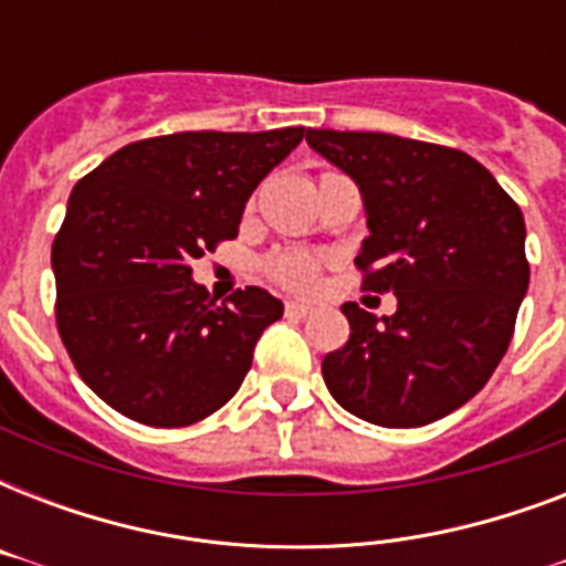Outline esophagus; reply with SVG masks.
Listing matches in <instances>:
<instances>
[{
	"instance_id": "1",
	"label": "esophagus",
	"mask_w": 566,
	"mask_h": 566,
	"mask_svg": "<svg viewBox=\"0 0 566 566\" xmlns=\"http://www.w3.org/2000/svg\"><path fill=\"white\" fill-rule=\"evenodd\" d=\"M284 314L287 317H308L311 314V305H305V302H284Z\"/></svg>"
}]
</instances>
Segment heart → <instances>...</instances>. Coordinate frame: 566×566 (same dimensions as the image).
<instances>
[{
	"mask_svg": "<svg viewBox=\"0 0 566 566\" xmlns=\"http://www.w3.org/2000/svg\"><path fill=\"white\" fill-rule=\"evenodd\" d=\"M264 273L287 291L308 293L317 287L319 261L308 252H275L264 261Z\"/></svg>",
	"mask_w": 566,
	"mask_h": 566,
	"instance_id": "1",
	"label": "heart"
}]
</instances>
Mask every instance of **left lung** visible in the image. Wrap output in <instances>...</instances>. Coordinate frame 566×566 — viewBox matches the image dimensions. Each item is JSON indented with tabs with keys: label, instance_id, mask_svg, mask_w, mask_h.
I'll return each instance as SVG.
<instances>
[{
	"label": "left lung",
	"instance_id": "1",
	"mask_svg": "<svg viewBox=\"0 0 566 566\" xmlns=\"http://www.w3.org/2000/svg\"><path fill=\"white\" fill-rule=\"evenodd\" d=\"M305 140L361 190V287L396 296L390 317L340 308L349 340L323 358L328 394L387 429L440 420L488 385L511 344L528 291L523 211L461 149L335 128Z\"/></svg>",
	"mask_w": 566,
	"mask_h": 566
}]
</instances>
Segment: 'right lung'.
<instances>
[{
  "instance_id": "1",
  "label": "right lung",
  "mask_w": 566,
  "mask_h": 566,
  "mask_svg": "<svg viewBox=\"0 0 566 566\" xmlns=\"http://www.w3.org/2000/svg\"><path fill=\"white\" fill-rule=\"evenodd\" d=\"M305 128L179 132L123 146L70 193L52 243L57 335L84 385L128 420L179 429L229 402L284 305L208 296L196 258L238 238L252 190Z\"/></svg>"
}]
</instances>
